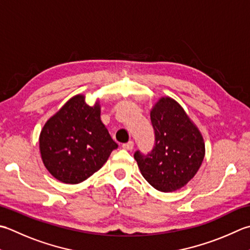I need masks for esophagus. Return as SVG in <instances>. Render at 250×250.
Masks as SVG:
<instances>
[{
	"label": "esophagus",
	"mask_w": 250,
	"mask_h": 250,
	"mask_svg": "<svg viewBox=\"0 0 250 250\" xmlns=\"http://www.w3.org/2000/svg\"><path fill=\"white\" fill-rule=\"evenodd\" d=\"M133 147H134V143H133V142H132V141L128 142V143L122 144V148H124V149L131 150V149H133Z\"/></svg>",
	"instance_id": "esophagus-1"
}]
</instances>
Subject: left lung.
<instances>
[{
  "label": "left lung",
  "mask_w": 250,
  "mask_h": 250,
  "mask_svg": "<svg viewBox=\"0 0 250 250\" xmlns=\"http://www.w3.org/2000/svg\"><path fill=\"white\" fill-rule=\"evenodd\" d=\"M155 145L150 153H134L141 173L160 192L183 188L198 171L205 156L203 136L174 100L163 97L150 111Z\"/></svg>",
  "instance_id": "1"
}]
</instances>
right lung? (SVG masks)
Returning <instances> with one entry per match:
<instances>
[{"instance_id":"1","label":"right lung","mask_w":250,"mask_h":250,"mask_svg":"<svg viewBox=\"0 0 250 250\" xmlns=\"http://www.w3.org/2000/svg\"><path fill=\"white\" fill-rule=\"evenodd\" d=\"M39 143L44 166L67 184L90 178L118 147L101 120L99 102L89 106L83 95L73 96L47 120Z\"/></svg>"}]
</instances>
